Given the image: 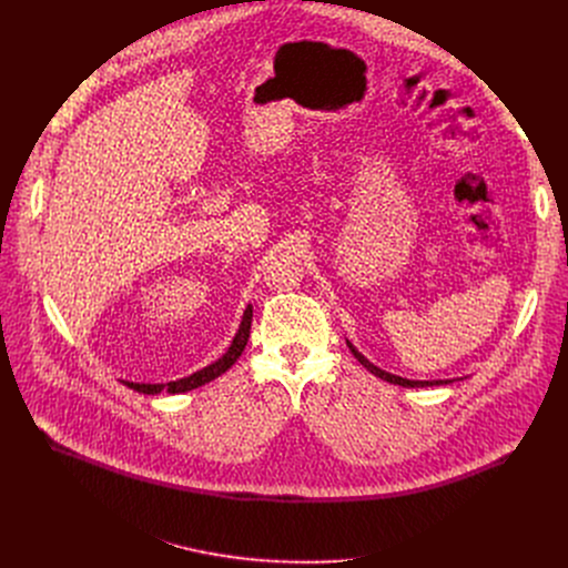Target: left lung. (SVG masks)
<instances>
[{
	"label": "left lung",
	"mask_w": 568,
	"mask_h": 568,
	"mask_svg": "<svg viewBox=\"0 0 568 568\" xmlns=\"http://www.w3.org/2000/svg\"><path fill=\"white\" fill-rule=\"evenodd\" d=\"M348 348H351V353L357 357V362L366 368V371H371L375 377H379V379H384V382H390V384H397V386H409V388H418V386H434V384H447V382H452V379H436V382H420V379H407V377H397V375H390V373H386V371H382V368H377L375 364H371L362 353H357L351 344H348Z\"/></svg>",
	"instance_id": "1"
}]
</instances>
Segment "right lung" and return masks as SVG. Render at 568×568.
I'll return each mask as SVG.
<instances>
[{
	"mask_svg": "<svg viewBox=\"0 0 568 568\" xmlns=\"http://www.w3.org/2000/svg\"><path fill=\"white\" fill-rule=\"evenodd\" d=\"M252 316H254V312H252V305H250V307L245 310V316H242L240 331H237V335L233 337L231 348H229L215 364H211V366H206V368H202V371H197V373H193V375H189V377H182V379H178V382H169V384H136V382H125V384H128L130 388L139 390V393L156 395V393H161V390H169V393H186V390H193V388H197V386H202V384H206V382L220 377L222 373H226V371L237 362V357L242 355V351H245L247 339H250V331H252Z\"/></svg>",
	"mask_w": 568,
	"mask_h": 568,
	"instance_id": "right-lung-1",
	"label": "right lung"
}]
</instances>
